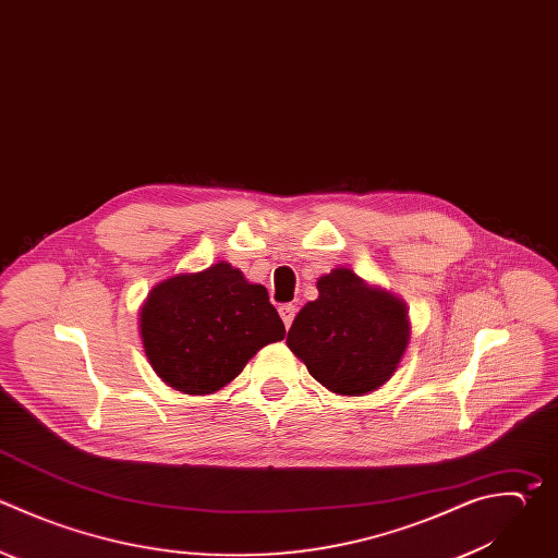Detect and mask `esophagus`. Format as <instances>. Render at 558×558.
<instances>
[{"instance_id": "esophagus-1", "label": "esophagus", "mask_w": 558, "mask_h": 558, "mask_svg": "<svg viewBox=\"0 0 558 558\" xmlns=\"http://www.w3.org/2000/svg\"><path fill=\"white\" fill-rule=\"evenodd\" d=\"M294 314H296V307H294L292 303H286V305L279 307V316H281L286 329H290V325H292V320H294Z\"/></svg>"}]
</instances>
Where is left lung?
Instances as JSON below:
<instances>
[{"label": "left lung", "mask_w": 558, "mask_h": 558, "mask_svg": "<svg viewBox=\"0 0 558 558\" xmlns=\"http://www.w3.org/2000/svg\"><path fill=\"white\" fill-rule=\"evenodd\" d=\"M316 288L318 299L296 314L288 347L331 392L360 397L377 390L397 371L410 340L405 303L349 268H333Z\"/></svg>", "instance_id": "left-lung-1"}]
</instances>
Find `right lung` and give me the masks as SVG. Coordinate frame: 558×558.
I'll use <instances>...</instances> for the list:
<instances>
[{"mask_svg": "<svg viewBox=\"0 0 558 558\" xmlns=\"http://www.w3.org/2000/svg\"><path fill=\"white\" fill-rule=\"evenodd\" d=\"M140 331L155 373L185 395L225 388L262 347L286 336L266 288L227 262L157 283Z\"/></svg>", "mask_w": 558, "mask_h": 558, "instance_id": "right-lung-1", "label": "right lung"}]
</instances>
